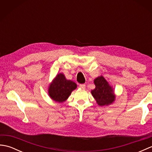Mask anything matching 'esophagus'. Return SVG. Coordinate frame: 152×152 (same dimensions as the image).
<instances>
[{
	"label": "esophagus",
	"instance_id": "34e87169",
	"mask_svg": "<svg viewBox=\"0 0 152 152\" xmlns=\"http://www.w3.org/2000/svg\"><path fill=\"white\" fill-rule=\"evenodd\" d=\"M80 88L82 89H86V85L85 84H80Z\"/></svg>",
	"mask_w": 152,
	"mask_h": 152
}]
</instances>
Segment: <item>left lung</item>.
Masks as SVG:
<instances>
[{
  "label": "left lung",
  "mask_w": 152,
  "mask_h": 152,
  "mask_svg": "<svg viewBox=\"0 0 152 152\" xmlns=\"http://www.w3.org/2000/svg\"><path fill=\"white\" fill-rule=\"evenodd\" d=\"M95 88L91 90V95L99 106L112 104L115 100L114 89L102 76L94 80Z\"/></svg>",
  "instance_id": "obj_1"
}]
</instances>
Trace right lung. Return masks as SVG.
Segmentation results:
<instances>
[{
	"instance_id": "right-lung-1",
	"label": "right lung",
	"mask_w": 152,
	"mask_h": 152,
	"mask_svg": "<svg viewBox=\"0 0 152 152\" xmlns=\"http://www.w3.org/2000/svg\"><path fill=\"white\" fill-rule=\"evenodd\" d=\"M77 88V84L67 80L63 73L57 74L48 87L50 97L57 102H63L69 97L71 93Z\"/></svg>"
}]
</instances>
